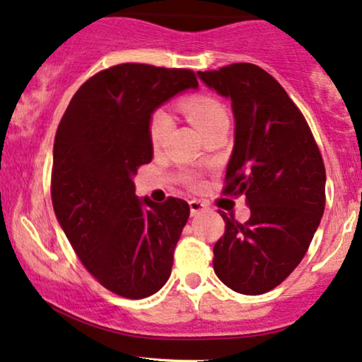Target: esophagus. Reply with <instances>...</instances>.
Segmentation results:
<instances>
[{
  "label": "esophagus",
  "mask_w": 362,
  "mask_h": 362,
  "mask_svg": "<svg viewBox=\"0 0 362 362\" xmlns=\"http://www.w3.org/2000/svg\"><path fill=\"white\" fill-rule=\"evenodd\" d=\"M189 209H191V215L194 216V215H198V213L204 211V209H208V203L202 202V199H191Z\"/></svg>",
  "instance_id": "esophagus-1"
}]
</instances>
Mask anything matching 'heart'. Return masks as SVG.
<instances>
[{
  "label": "heart",
  "mask_w": 362,
  "mask_h": 362,
  "mask_svg": "<svg viewBox=\"0 0 362 362\" xmlns=\"http://www.w3.org/2000/svg\"><path fill=\"white\" fill-rule=\"evenodd\" d=\"M181 110L186 115L193 126L198 129L203 136H208L213 129H216L221 124H228V110H226L225 104L220 99L213 95H206V93H199V95L186 97L181 100ZM173 120L168 110L156 109L149 117V124H147V134H149V141L153 147H160L164 141L168 139L169 132H171ZM182 181L191 188H198L202 185L198 174L194 173H185L182 174Z\"/></svg>",
  "instance_id": "heart-1"
}]
</instances>
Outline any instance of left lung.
I'll return each mask as SVG.
<instances>
[{"label":"left lung","instance_id":"1","mask_svg":"<svg viewBox=\"0 0 362 362\" xmlns=\"http://www.w3.org/2000/svg\"><path fill=\"white\" fill-rule=\"evenodd\" d=\"M230 97L235 146L223 194L245 196L248 221L226 216L213 269L226 287L260 296L284 282L309 250L325 208V168L304 114L269 72L231 64L198 72Z\"/></svg>","mask_w":362,"mask_h":362}]
</instances>
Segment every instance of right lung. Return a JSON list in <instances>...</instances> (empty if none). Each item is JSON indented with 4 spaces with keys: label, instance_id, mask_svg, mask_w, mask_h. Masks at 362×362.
<instances>
[{
    "label": "right lung",
    "instance_id": "1",
    "mask_svg": "<svg viewBox=\"0 0 362 362\" xmlns=\"http://www.w3.org/2000/svg\"><path fill=\"white\" fill-rule=\"evenodd\" d=\"M189 87H198L189 69L120 64L82 83L58 124L50 186L57 220L93 279L120 297L153 296L171 275L189 204L173 196L139 202L132 176L153 159L151 114Z\"/></svg>",
    "mask_w": 362,
    "mask_h": 362
}]
</instances>
